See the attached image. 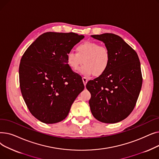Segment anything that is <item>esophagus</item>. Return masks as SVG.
<instances>
[{"label": "esophagus", "mask_w": 159, "mask_h": 159, "mask_svg": "<svg viewBox=\"0 0 159 159\" xmlns=\"http://www.w3.org/2000/svg\"><path fill=\"white\" fill-rule=\"evenodd\" d=\"M82 81H83V83H84V86H86V84H87V82H88V79L86 78V77H83L82 78Z\"/></svg>", "instance_id": "esophagus-1"}]
</instances>
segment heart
Returning <instances> with one entry per match:
<instances>
[{"mask_svg": "<svg viewBox=\"0 0 159 159\" xmlns=\"http://www.w3.org/2000/svg\"><path fill=\"white\" fill-rule=\"evenodd\" d=\"M77 53L70 52L66 56L68 66L77 71L84 61V65L79 70V73L83 76H95L104 73L110 62V53L104 46H100L94 42H86L78 45Z\"/></svg>", "mask_w": 159, "mask_h": 159, "instance_id": "b5f03b06", "label": "heart"}]
</instances>
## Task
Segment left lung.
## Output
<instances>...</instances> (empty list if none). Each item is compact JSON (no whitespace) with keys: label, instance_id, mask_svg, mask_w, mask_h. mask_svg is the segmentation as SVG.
Masks as SVG:
<instances>
[{"label":"left lung","instance_id":"left-lung-1","mask_svg":"<svg viewBox=\"0 0 159 159\" xmlns=\"http://www.w3.org/2000/svg\"><path fill=\"white\" fill-rule=\"evenodd\" d=\"M91 37L103 42L110 53L106 71L86 84L91 95L89 101L91 113L104 123L120 122L134 109L143 84L138 55L113 33Z\"/></svg>","mask_w":159,"mask_h":159}]
</instances>
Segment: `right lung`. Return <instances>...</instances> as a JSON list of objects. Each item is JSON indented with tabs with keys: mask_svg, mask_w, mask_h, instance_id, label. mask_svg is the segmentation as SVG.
I'll use <instances>...</instances> for the list:
<instances>
[{
	"mask_svg": "<svg viewBox=\"0 0 159 159\" xmlns=\"http://www.w3.org/2000/svg\"><path fill=\"white\" fill-rule=\"evenodd\" d=\"M84 38L75 33L47 32L24 53L19 66L21 93L30 111L40 122L63 120L84 89L66 61L68 53Z\"/></svg>",
	"mask_w": 159,
	"mask_h": 159,
	"instance_id": "right-lung-1",
	"label": "right lung"
}]
</instances>
